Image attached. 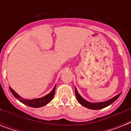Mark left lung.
Masks as SVG:
<instances>
[{
    "label": "left lung",
    "mask_w": 131,
    "mask_h": 131,
    "mask_svg": "<svg viewBox=\"0 0 131 131\" xmlns=\"http://www.w3.org/2000/svg\"><path fill=\"white\" fill-rule=\"evenodd\" d=\"M75 96L76 99L78 100V101L82 105L86 107V108H88V109H90V110H101V109H103V108H105L107 106L110 105L111 104H112L115 101H116L117 99H118L120 95L121 94V92L120 94H118L116 96H115L114 97H113L111 99L108 100V101H106L104 102H99V103H90V102H88V101L85 100L84 98H82L80 94L78 93V90H77V88H75Z\"/></svg>",
    "instance_id": "left-lung-1"
}]
</instances>
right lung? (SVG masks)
Returning a JSON list of instances; mask_svg holds the SVG:
<instances>
[{"label": "right lung", "instance_id": "1", "mask_svg": "<svg viewBox=\"0 0 131 131\" xmlns=\"http://www.w3.org/2000/svg\"><path fill=\"white\" fill-rule=\"evenodd\" d=\"M56 85L53 87V90H51V92L49 93L47 95H45V96H43L41 98H39V99H25L24 98L21 97L19 94H17L14 90H13L11 87H9V89L11 90V93L13 94V95L15 96L17 100H19V101L24 103L26 105L29 106L31 107H35V108H38L43 107V106L46 105L47 103H49V102L51 101L52 99H53L54 94H55V90H56Z\"/></svg>", "mask_w": 131, "mask_h": 131}]
</instances>
